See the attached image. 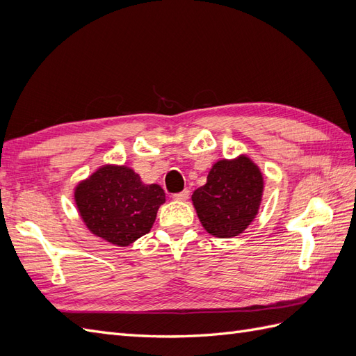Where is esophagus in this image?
Returning <instances> with one entry per match:
<instances>
[{
    "label": "esophagus",
    "instance_id": "1",
    "mask_svg": "<svg viewBox=\"0 0 356 356\" xmlns=\"http://www.w3.org/2000/svg\"><path fill=\"white\" fill-rule=\"evenodd\" d=\"M188 195H190V191L188 190H184V191H181V193H177V195H174V200H177V202H186L187 199H188Z\"/></svg>",
    "mask_w": 356,
    "mask_h": 356
}]
</instances>
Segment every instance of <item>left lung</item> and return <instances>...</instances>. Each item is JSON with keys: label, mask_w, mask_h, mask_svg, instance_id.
<instances>
[{"label": "left lung", "mask_w": 356, "mask_h": 356, "mask_svg": "<svg viewBox=\"0 0 356 356\" xmlns=\"http://www.w3.org/2000/svg\"><path fill=\"white\" fill-rule=\"evenodd\" d=\"M263 191L260 168L241 154L213 163L207 184L193 193L191 200L203 229L215 238L229 239L243 233L254 221Z\"/></svg>", "instance_id": "obj_1"}]
</instances>
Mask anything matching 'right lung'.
<instances>
[{
	"label": "right lung",
	"mask_w": 356,
	"mask_h": 356,
	"mask_svg": "<svg viewBox=\"0 0 356 356\" xmlns=\"http://www.w3.org/2000/svg\"><path fill=\"white\" fill-rule=\"evenodd\" d=\"M86 227L99 239L127 246L152 230L166 197L159 184H144L126 165H102L74 188Z\"/></svg>",
	"instance_id": "obj_1"
}]
</instances>
